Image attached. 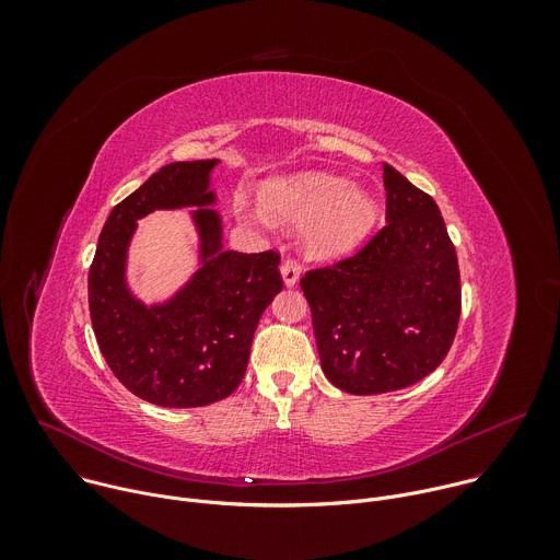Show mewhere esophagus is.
<instances>
[{"instance_id": "esophagus-1", "label": "esophagus", "mask_w": 560, "mask_h": 560, "mask_svg": "<svg viewBox=\"0 0 560 560\" xmlns=\"http://www.w3.org/2000/svg\"><path fill=\"white\" fill-rule=\"evenodd\" d=\"M281 275H283L285 285H294L299 281V277H301V266L294 259H285L281 264Z\"/></svg>"}]
</instances>
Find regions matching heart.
Instances as JSON below:
<instances>
[{"label":"heart","mask_w":560,"mask_h":560,"mask_svg":"<svg viewBox=\"0 0 560 560\" xmlns=\"http://www.w3.org/2000/svg\"><path fill=\"white\" fill-rule=\"evenodd\" d=\"M268 217L305 223L303 246L310 257L337 259L352 253L376 223V201L341 177L301 173L268 182L261 190ZM248 217L246 210H238Z\"/></svg>","instance_id":"b5f03b06"}]
</instances>
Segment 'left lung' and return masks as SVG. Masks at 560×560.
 <instances>
[{
	"mask_svg": "<svg viewBox=\"0 0 560 560\" xmlns=\"http://www.w3.org/2000/svg\"><path fill=\"white\" fill-rule=\"evenodd\" d=\"M387 223L352 257L301 277L324 374L350 394L415 385L447 357L458 259L436 201L383 164Z\"/></svg>",
	"mask_w": 560,
	"mask_h": 560,
	"instance_id": "obj_1",
	"label": "left lung"
}]
</instances>
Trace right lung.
<instances>
[{
	"label": "right lung",
	"instance_id": "add662e5",
	"mask_svg": "<svg viewBox=\"0 0 560 560\" xmlns=\"http://www.w3.org/2000/svg\"><path fill=\"white\" fill-rule=\"evenodd\" d=\"M217 159L159 168L119 201L104 223L89 272V307L100 350L113 374L139 398L162 408H199L242 383L264 310L283 288L279 253L221 250V221L195 210L203 266L168 303L145 307L124 283L126 248L137 219L159 208L208 206Z\"/></svg>",
	"mask_w": 560,
	"mask_h": 560
}]
</instances>
